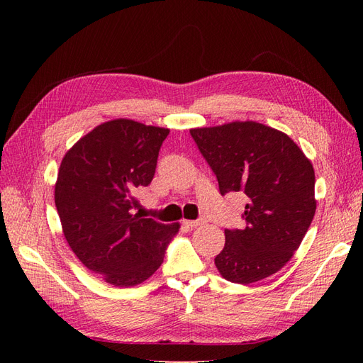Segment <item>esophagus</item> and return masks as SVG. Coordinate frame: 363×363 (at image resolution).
I'll return each instance as SVG.
<instances>
[{
    "instance_id": "obj_1",
    "label": "esophagus",
    "mask_w": 363,
    "mask_h": 363,
    "mask_svg": "<svg viewBox=\"0 0 363 363\" xmlns=\"http://www.w3.org/2000/svg\"><path fill=\"white\" fill-rule=\"evenodd\" d=\"M206 221L204 219H192V221H184V224L188 225V227H191V228H194V227H199V225H203Z\"/></svg>"
}]
</instances>
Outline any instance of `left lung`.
Wrapping results in <instances>:
<instances>
[{"label":"left lung","mask_w":363,"mask_h":363,"mask_svg":"<svg viewBox=\"0 0 363 363\" xmlns=\"http://www.w3.org/2000/svg\"><path fill=\"white\" fill-rule=\"evenodd\" d=\"M191 136L221 195L248 196L245 227L224 232L219 274L240 284L272 276L298 250L316 211L311 160L288 135L252 121L192 128Z\"/></svg>","instance_id":"obj_1"}]
</instances>
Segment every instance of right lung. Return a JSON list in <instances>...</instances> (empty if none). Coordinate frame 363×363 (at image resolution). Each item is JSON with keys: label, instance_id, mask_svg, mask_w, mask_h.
Returning <instances> with one entry per match:
<instances>
[{"label": "right lung", "instance_id": "1", "mask_svg": "<svg viewBox=\"0 0 363 363\" xmlns=\"http://www.w3.org/2000/svg\"><path fill=\"white\" fill-rule=\"evenodd\" d=\"M168 128L131 119L95 127L65 155L57 174V213L83 265L119 288L136 286L162 265L180 224H162L131 208L155 177Z\"/></svg>", "mask_w": 363, "mask_h": 363}]
</instances>
